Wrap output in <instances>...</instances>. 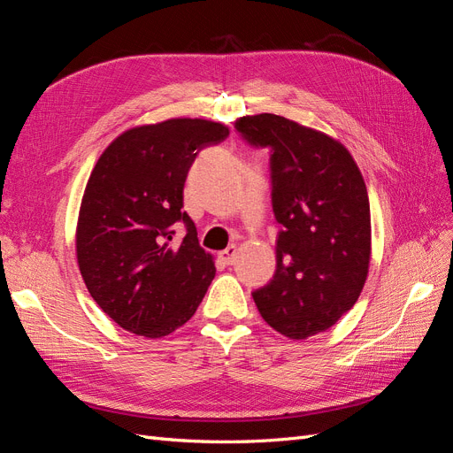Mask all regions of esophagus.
<instances>
[{
    "label": "esophagus",
    "instance_id": "obj_1",
    "mask_svg": "<svg viewBox=\"0 0 453 453\" xmlns=\"http://www.w3.org/2000/svg\"><path fill=\"white\" fill-rule=\"evenodd\" d=\"M236 255H238V248L234 243H230L226 250H223V251H219V258L223 260V265H226V266H230V265H234V260H236Z\"/></svg>",
    "mask_w": 453,
    "mask_h": 453
}]
</instances>
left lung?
<instances>
[{
  "label": "left lung",
  "mask_w": 453,
  "mask_h": 453,
  "mask_svg": "<svg viewBox=\"0 0 453 453\" xmlns=\"http://www.w3.org/2000/svg\"><path fill=\"white\" fill-rule=\"evenodd\" d=\"M270 150L272 210L281 225L276 272L253 291L263 319L289 338L333 326L363 291L370 260V203L348 149L296 122L260 113L234 125Z\"/></svg>",
  "instance_id": "obj_1"
}]
</instances>
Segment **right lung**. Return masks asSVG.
Segmentation results:
<instances>
[{"label":"right lung","mask_w":453,"mask_h":453,"mask_svg":"<svg viewBox=\"0 0 453 453\" xmlns=\"http://www.w3.org/2000/svg\"><path fill=\"white\" fill-rule=\"evenodd\" d=\"M226 138L219 122L172 119L125 132L96 162L79 211V270L96 304L134 334L185 325L215 278L183 188L200 150ZM180 226L186 236L173 242Z\"/></svg>","instance_id":"add662e5"}]
</instances>
